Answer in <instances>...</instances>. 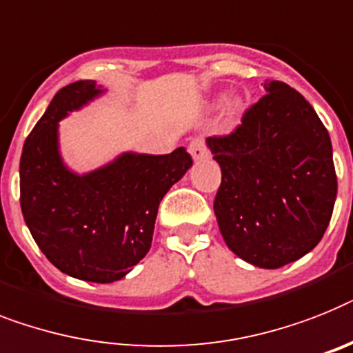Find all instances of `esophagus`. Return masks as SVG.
Segmentation results:
<instances>
[{
    "instance_id": "esophagus-1",
    "label": "esophagus",
    "mask_w": 353,
    "mask_h": 353,
    "mask_svg": "<svg viewBox=\"0 0 353 353\" xmlns=\"http://www.w3.org/2000/svg\"><path fill=\"white\" fill-rule=\"evenodd\" d=\"M189 153L193 155L194 160H200V159H205L209 155V150H208V144L203 141V137H194L191 144H189Z\"/></svg>"
}]
</instances>
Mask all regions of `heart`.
<instances>
[{
  "label": "heart",
  "instance_id": "obj_1",
  "mask_svg": "<svg viewBox=\"0 0 353 353\" xmlns=\"http://www.w3.org/2000/svg\"><path fill=\"white\" fill-rule=\"evenodd\" d=\"M241 110V99H238V97H234V99H231V101H229V104H227V112H229V115H236V113L240 112Z\"/></svg>",
  "mask_w": 353,
  "mask_h": 353
}]
</instances>
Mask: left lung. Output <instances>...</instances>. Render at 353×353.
Masks as SVG:
<instances>
[{"label":"left lung","instance_id":"obj_1","mask_svg":"<svg viewBox=\"0 0 353 353\" xmlns=\"http://www.w3.org/2000/svg\"><path fill=\"white\" fill-rule=\"evenodd\" d=\"M229 135L208 145L222 168L214 214L241 260L279 269L314 249L330 223L337 174L327 128L301 93L265 81Z\"/></svg>","mask_w":353,"mask_h":353}]
</instances>
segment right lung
I'll use <instances>...</instances> for the list:
<instances>
[{"label":"right lung","mask_w":353,"mask_h":353,"mask_svg":"<svg viewBox=\"0 0 353 353\" xmlns=\"http://www.w3.org/2000/svg\"><path fill=\"white\" fill-rule=\"evenodd\" d=\"M101 90L77 81L55 93L23 145L19 202L41 252L72 278L112 283L148 254L160 200L191 168L183 148L170 155L124 153L115 162L74 174L61 162L57 122Z\"/></svg>","instance_id":"1"}]
</instances>
